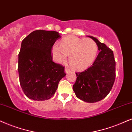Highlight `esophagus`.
<instances>
[{"label": "esophagus", "instance_id": "esophagus-1", "mask_svg": "<svg viewBox=\"0 0 132 132\" xmlns=\"http://www.w3.org/2000/svg\"><path fill=\"white\" fill-rule=\"evenodd\" d=\"M69 71H70V70L69 68L66 67L65 69V73H68Z\"/></svg>", "mask_w": 132, "mask_h": 132}]
</instances>
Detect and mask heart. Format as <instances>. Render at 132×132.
Returning a JSON list of instances; mask_svg holds the SVG:
<instances>
[{
	"instance_id": "b5f03b06",
	"label": "heart",
	"mask_w": 132,
	"mask_h": 132,
	"mask_svg": "<svg viewBox=\"0 0 132 132\" xmlns=\"http://www.w3.org/2000/svg\"><path fill=\"white\" fill-rule=\"evenodd\" d=\"M97 53V45L92 39L79 38L75 36L64 37L60 46L54 45L52 48L53 58L56 62H65L69 56V63L76 70L85 69L92 63Z\"/></svg>"
}]
</instances>
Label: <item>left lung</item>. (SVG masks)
Listing matches in <instances>:
<instances>
[{
    "label": "left lung",
    "instance_id": "1",
    "mask_svg": "<svg viewBox=\"0 0 132 132\" xmlns=\"http://www.w3.org/2000/svg\"><path fill=\"white\" fill-rule=\"evenodd\" d=\"M98 46L99 53L93 64L77 78L73 89L80 100L88 103L102 100L110 93L116 78V62L113 52L95 37L89 36Z\"/></svg>",
    "mask_w": 132,
    "mask_h": 132
}]
</instances>
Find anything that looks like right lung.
Wrapping results in <instances>:
<instances>
[{
  "label": "right lung",
  "instance_id": "obj_1",
  "mask_svg": "<svg viewBox=\"0 0 132 132\" xmlns=\"http://www.w3.org/2000/svg\"><path fill=\"white\" fill-rule=\"evenodd\" d=\"M61 37L57 32L37 30L22 41L18 70L21 88L29 98H51L66 75L64 67L54 62L51 56L52 47Z\"/></svg>",
  "mask_w": 132,
  "mask_h": 132
}]
</instances>
